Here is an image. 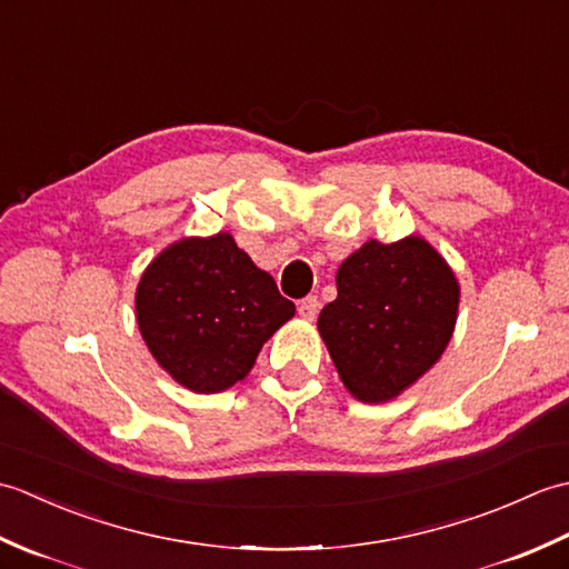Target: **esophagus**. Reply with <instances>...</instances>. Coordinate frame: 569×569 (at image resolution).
<instances>
[{
    "label": "esophagus",
    "instance_id": "34e87169",
    "mask_svg": "<svg viewBox=\"0 0 569 569\" xmlns=\"http://www.w3.org/2000/svg\"><path fill=\"white\" fill-rule=\"evenodd\" d=\"M318 312H320L318 296H306L303 300H298V316L303 320H316Z\"/></svg>",
    "mask_w": 569,
    "mask_h": 569
}]
</instances>
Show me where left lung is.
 <instances>
[{"label": "left lung", "instance_id": "left-lung-1", "mask_svg": "<svg viewBox=\"0 0 569 569\" xmlns=\"http://www.w3.org/2000/svg\"><path fill=\"white\" fill-rule=\"evenodd\" d=\"M459 286L426 239H371L337 271V298L318 330L340 379L365 403L391 401L450 342Z\"/></svg>", "mask_w": 569, "mask_h": 569}]
</instances>
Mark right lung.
Wrapping results in <instances>:
<instances>
[{"label": "right lung", "instance_id": "obj_1", "mask_svg": "<svg viewBox=\"0 0 569 569\" xmlns=\"http://www.w3.org/2000/svg\"><path fill=\"white\" fill-rule=\"evenodd\" d=\"M234 239H183L151 261L137 288V320L156 361L198 393L244 379L263 342L293 318Z\"/></svg>", "mask_w": 569, "mask_h": 569}]
</instances>
